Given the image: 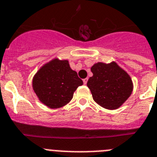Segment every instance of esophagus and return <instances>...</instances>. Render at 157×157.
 <instances>
[{
	"label": "esophagus",
	"instance_id": "esophagus-1",
	"mask_svg": "<svg viewBox=\"0 0 157 157\" xmlns=\"http://www.w3.org/2000/svg\"><path fill=\"white\" fill-rule=\"evenodd\" d=\"M83 82H84V84H86L87 82H88V78H85L83 80Z\"/></svg>",
	"mask_w": 157,
	"mask_h": 157
}]
</instances>
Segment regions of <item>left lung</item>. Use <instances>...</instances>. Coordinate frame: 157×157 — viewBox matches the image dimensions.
<instances>
[{
	"label": "left lung",
	"instance_id": "obj_1",
	"mask_svg": "<svg viewBox=\"0 0 157 157\" xmlns=\"http://www.w3.org/2000/svg\"><path fill=\"white\" fill-rule=\"evenodd\" d=\"M93 76L87 86L96 103L108 110L118 109L127 100L133 92L131 77L116 62H98L91 68Z\"/></svg>",
	"mask_w": 157,
	"mask_h": 157
}]
</instances>
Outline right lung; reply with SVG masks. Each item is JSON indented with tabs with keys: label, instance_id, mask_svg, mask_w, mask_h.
Masks as SVG:
<instances>
[{
	"label": "right lung",
	"instance_id": "add662e5",
	"mask_svg": "<svg viewBox=\"0 0 157 157\" xmlns=\"http://www.w3.org/2000/svg\"><path fill=\"white\" fill-rule=\"evenodd\" d=\"M82 84V80L71 69L69 61L58 58L43 65L32 80V88L39 101L52 109L69 103L75 91Z\"/></svg>",
	"mask_w": 157,
	"mask_h": 157
}]
</instances>
